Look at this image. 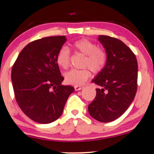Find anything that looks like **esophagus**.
Listing matches in <instances>:
<instances>
[{
	"label": "esophagus",
	"mask_w": 154,
	"mask_h": 154,
	"mask_svg": "<svg viewBox=\"0 0 154 154\" xmlns=\"http://www.w3.org/2000/svg\"><path fill=\"white\" fill-rule=\"evenodd\" d=\"M82 88H83L82 86H78V85H76V86H74V89H75V91H80V90L82 89Z\"/></svg>",
	"instance_id": "1"
}]
</instances>
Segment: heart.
<instances>
[{"label":"heart","mask_w":154,"mask_h":154,"mask_svg":"<svg viewBox=\"0 0 154 154\" xmlns=\"http://www.w3.org/2000/svg\"><path fill=\"white\" fill-rule=\"evenodd\" d=\"M73 48L85 55L84 66H88L94 72H100L106 63V52L97 48L95 43L87 39H81L73 43ZM70 51L69 48L63 46L59 50L57 54V63L60 68L66 69L69 66ZM91 76L90 69H72L65 74V81L73 85H82Z\"/></svg>","instance_id":"b5f03b06"}]
</instances>
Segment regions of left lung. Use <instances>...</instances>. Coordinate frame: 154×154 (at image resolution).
<instances>
[{"instance_id":"obj_1","label":"left lung","mask_w":154,"mask_h":154,"mask_svg":"<svg viewBox=\"0 0 154 154\" xmlns=\"http://www.w3.org/2000/svg\"><path fill=\"white\" fill-rule=\"evenodd\" d=\"M98 40L106 50L107 60L91 80L100 88L88 105V112L99 122H109L122 116L134 100L138 64L135 54L121 40L106 35L98 36Z\"/></svg>"}]
</instances>
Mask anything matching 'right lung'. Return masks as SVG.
I'll list each match as a JSON object with an SVG mask.
<instances>
[{
  "mask_svg": "<svg viewBox=\"0 0 154 154\" xmlns=\"http://www.w3.org/2000/svg\"><path fill=\"white\" fill-rule=\"evenodd\" d=\"M66 41V36L35 40L23 48L12 66L11 77L16 101L23 112L38 123L57 119L74 91V87L62 85L64 77L56 61Z\"/></svg>",
  "mask_w": 154,
  "mask_h": 154,
  "instance_id": "obj_1",
  "label": "right lung"
}]
</instances>
